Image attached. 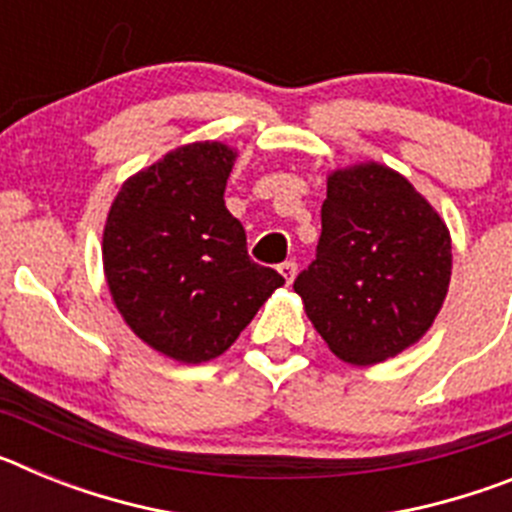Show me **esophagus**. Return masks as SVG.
Here are the masks:
<instances>
[{"instance_id":"1","label":"esophagus","mask_w":512,"mask_h":512,"mask_svg":"<svg viewBox=\"0 0 512 512\" xmlns=\"http://www.w3.org/2000/svg\"><path fill=\"white\" fill-rule=\"evenodd\" d=\"M279 274L284 277V282L292 284V279H295V274H297L295 261H284V264H279Z\"/></svg>"}]
</instances>
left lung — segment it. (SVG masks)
Listing matches in <instances>:
<instances>
[{
    "mask_svg": "<svg viewBox=\"0 0 512 512\" xmlns=\"http://www.w3.org/2000/svg\"><path fill=\"white\" fill-rule=\"evenodd\" d=\"M318 256L295 282L307 318L341 361L382 364L428 333L449 295L451 233L390 166L328 171Z\"/></svg>",
    "mask_w": 512,
    "mask_h": 512,
    "instance_id": "8db88e82",
    "label": "left lung"
}]
</instances>
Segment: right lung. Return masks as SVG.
<instances>
[{"label":"right lung","instance_id":"1","mask_svg":"<svg viewBox=\"0 0 512 512\" xmlns=\"http://www.w3.org/2000/svg\"><path fill=\"white\" fill-rule=\"evenodd\" d=\"M238 151L187 143L135 171L112 200L102 266L117 312L140 341L179 364L225 354L284 284L253 264L225 207Z\"/></svg>","mask_w":512,"mask_h":512}]
</instances>
